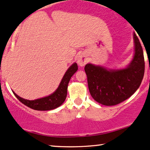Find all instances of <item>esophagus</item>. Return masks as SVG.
<instances>
[{
    "label": "esophagus",
    "instance_id": "1",
    "mask_svg": "<svg viewBox=\"0 0 150 150\" xmlns=\"http://www.w3.org/2000/svg\"><path fill=\"white\" fill-rule=\"evenodd\" d=\"M77 62L80 66H84L87 62L86 56L84 54H80L77 57Z\"/></svg>",
    "mask_w": 150,
    "mask_h": 150
}]
</instances>
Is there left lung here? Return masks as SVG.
<instances>
[{
  "label": "left lung",
  "instance_id": "1",
  "mask_svg": "<svg viewBox=\"0 0 150 150\" xmlns=\"http://www.w3.org/2000/svg\"><path fill=\"white\" fill-rule=\"evenodd\" d=\"M133 36L134 54L127 67L111 69L91 63L85 66L89 92L101 105L113 106L125 101L141 84L145 73L143 50L135 33Z\"/></svg>",
  "mask_w": 150,
  "mask_h": 150
}]
</instances>
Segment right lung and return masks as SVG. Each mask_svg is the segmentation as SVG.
I'll return each instance as SVG.
<instances>
[{
    "label": "right lung",
    "instance_id": "right-lung-1",
    "mask_svg": "<svg viewBox=\"0 0 150 150\" xmlns=\"http://www.w3.org/2000/svg\"><path fill=\"white\" fill-rule=\"evenodd\" d=\"M77 69L78 66L77 63L72 64L64 74L58 88L50 96L37 100H29L21 98L14 91L13 93L21 102L31 109L37 111H48V110L54 109L61 106L65 101L67 96V89L69 81L71 77L76 73Z\"/></svg>",
    "mask_w": 150,
    "mask_h": 150
}]
</instances>
